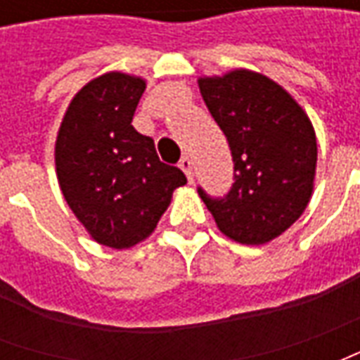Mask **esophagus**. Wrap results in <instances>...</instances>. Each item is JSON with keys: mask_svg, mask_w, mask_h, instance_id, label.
<instances>
[{"mask_svg": "<svg viewBox=\"0 0 360 360\" xmlns=\"http://www.w3.org/2000/svg\"><path fill=\"white\" fill-rule=\"evenodd\" d=\"M179 167H181V169H183V172H185V175H187L188 183H193V177H195V175H193V162H191V160H188L187 156L181 158Z\"/></svg>", "mask_w": 360, "mask_h": 360, "instance_id": "obj_1", "label": "esophagus"}]
</instances>
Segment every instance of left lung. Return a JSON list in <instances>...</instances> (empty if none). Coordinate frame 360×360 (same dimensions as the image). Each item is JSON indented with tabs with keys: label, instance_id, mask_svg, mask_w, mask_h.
Segmentation results:
<instances>
[{
	"label": "left lung",
	"instance_id": "obj_1",
	"mask_svg": "<svg viewBox=\"0 0 360 360\" xmlns=\"http://www.w3.org/2000/svg\"><path fill=\"white\" fill-rule=\"evenodd\" d=\"M198 89L235 164L227 196L210 198L202 188L198 195L231 241H274L310 202L318 160L314 127L293 96L257 71L200 77Z\"/></svg>",
	"mask_w": 360,
	"mask_h": 360
}]
</instances>
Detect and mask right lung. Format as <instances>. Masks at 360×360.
<instances>
[{"label": "right lung", "mask_w": 360, "mask_h": 360, "mask_svg": "<svg viewBox=\"0 0 360 360\" xmlns=\"http://www.w3.org/2000/svg\"><path fill=\"white\" fill-rule=\"evenodd\" d=\"M146 81L110 71L82 86L56 139V173L69 208L96 243L131 249L156 229L187 183L131 123Z\"/></svg>", "instance_id": "obj_1"}]
</instances>
